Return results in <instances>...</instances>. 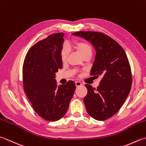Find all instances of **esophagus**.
<instances>
[{
  "instance_id": "1",
  "label": "esophagus",
  "mask_w": 146,
  "mask_h": 146,
  "mask_svg": "<svg viewBox=\"0 0 146 146\" xmlns=\"http://www.w3.org/2000/svg\"><path fill=\"white\" fill-rule=\"evenodd\" d=\"M75 85H76V86H77V87H78V86H81L82 85V83L80 82H78V81H76V82H75Z\"/></svg>"
}]
</instances>
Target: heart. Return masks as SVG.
<instances>
[{
	"label": "heart",
	"instance_id": "1",
	"mask_svg": "<svg viewBox=\"0 0 146 146\" xmlns=\"http://www.w3.org/2000/svg\"><path fill=\"white\" fill-rule=\"evenodd\" d=\"M74 46L80 51L83 58L85 56L91 57L93 49L91 45L88 42L83 41H76L74 42ZM68 54H69V50H68L67 46H63V48H61L60 53V57L62 61L65 62L67 60Z\"/></svg>",
	"mask_w": 146,
	"mask_h": 146
}]
</instances>
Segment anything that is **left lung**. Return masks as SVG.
<instances>
[{"instance_id":"8db88e82","label":"left lung","mask_w":146,"mask_h":146,"mask_svg":"<svg viewBox=\"0 0 146 146\" xmlns=\"http://www.w3.org/2000/svg\"><path fill=\"white\" fill-rule=\"evenodd\" d=\"M72 35L87 40L95 49L90 75L101 76L102 79L97 89L85 85L88 93L83 101L92 117L107 120L120 110L131 91L132 73L127 56L119 43L104 33L79 31Z\"/></svg>"}]
</instances>
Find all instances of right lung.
Masks as SVG:
<instances>
[{
  "label": "right lung",
  "instance_id": "1",
  "mask_svg": "<svg viewBox=\"0 0 146 146\" xmlns=\"http://www.w3.org/2000/svg\"><path fill=\"white\" fill-rule=\"evenodd\" d=\"M64 33L49 35L29 49L23 68V87L36 112L44 120L56 121L68 109L76 89L68 81L58 86L56 73L63 67L60 53Z\"/></svg>",
  "mask_w": 146,
  "mask_h": 146
}]
</instances>
